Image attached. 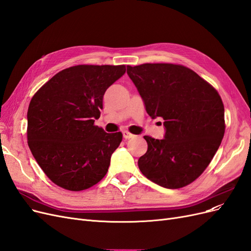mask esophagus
Instances as JSON below:
<instances>
[{
  "label": "esophagus",
  "instance_id": "obj_1",
  "mask_svg": "<svg viewBox=\"0 0 251 251\" xmlns=\"http://www.w3.org/2000/svg\"><path fill=\"white\" fill-rule=\"evenodd\" d=\"M123 136H124L125 139H131V138H134V137H135V135L131 134L130 132H127V131H124V132H123Z\"/></svg>",
  "mask_w": 251,
  "mask_h": 251
}]
</instances>
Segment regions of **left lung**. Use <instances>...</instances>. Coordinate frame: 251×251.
Returning a JSON list of instances; mask_svg holds the SVG:
<instances>
[{
    "mask_svg": "<svg viewBox=\"0 0 251 251\" xmlns=\"http://www.w3.org/2000/svg\"><path fill=\"white\" fill-rule=\"evenodd\" d=\"M151 118L161 117L164 139L144 136L148 151L141 173L165 188L192 183L210 163L225 132L219 93L188 68L173 64L126 67Z\"/></svg>",
    "mask_w": 251,
    "mask_h": 251,
    "instance_id": "1",
    "label": "left lung"
}]
</instances>
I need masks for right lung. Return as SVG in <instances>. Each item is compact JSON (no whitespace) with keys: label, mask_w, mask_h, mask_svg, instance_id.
Segmentation results:
<instances>
[{"label":"right lung","mask_w":251,"mask_h":251,"mask_svg":"<svg viewBox=\"0 0 251 251\" xmlns=\"http://www.w3.org/2000/svg\"><path fill=\"white\" fill-rule=\"evenodd\" d=\"M126 73V66L79 65L58 72L29 103L27 139L47 177L68 191L98 183L123 140L94 126L107 89Z\"/></svg>","instance_id":"add662e5"}]
</instances>
